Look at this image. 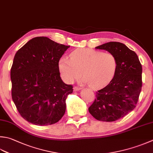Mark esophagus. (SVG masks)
<instances>
[{"instance_id":"obj_1","label":"esophagus","mask_w":153,"mask_h":153,"mask_svg":"<svg viewBox=\"0 0 153 153\" xmlns=\"http://www.w3.org/2000/svg\"><path fill=\"white\" fill-rule=\"evenodd\" d=\"M82 89L81 88H79V87H77V86H75L74 88V90L75 91H79V90H80V89Z\"/></svg>"}]
</instances>
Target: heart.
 Wrapping results in <instances>:
<instances>
[{
    "mask_svg": "<svg viewBox=\"0 0 153 153\" xmlns=\"http://www.w3.org/2000/svg\"><path fill=\"white\" fill-rule=\"evenodd\" d=\"M117 68V60L113 53L90 48H77L70 53V59L62 58L59 61V70L65 82L72 83L83 74L84 82L94 89L109 84Z\"/></svg>",
    "mask_w": 153,
    "mask_h": 153,
    "instance_id": "obj_1",
    "label": "heart"
}]
</instances>
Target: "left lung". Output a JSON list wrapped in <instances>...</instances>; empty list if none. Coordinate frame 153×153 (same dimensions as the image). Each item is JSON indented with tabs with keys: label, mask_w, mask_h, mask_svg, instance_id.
I'll return each mask as SVG.
<instances>
[{
	"label": "left lung",
	"mask_w": 153,
	"mask_h": 153,
	"mask_svg": "<svg viewBox=\"0 0 153 153\" xmlns=\"http://www.w3.org/2000/svg\"><path fill=\"white\" fill-rule=\"evenodd\" d=\"M95 48L113 53L117 68L109 84L96 92L88 110L97 120L115 121L135 108L142 88V65L137 53L124 44L110 42Z\"/></svg>",
	"instance_id": "obj_1"
}]
</instances>
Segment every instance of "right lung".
I'll return each mask as SVG.
<instances>
[{
  "label": "right lung",
  "mask_w": 153,
  "mask_h": 153,
  "mask_svg": "<svg viewBox=\"0 0 153 153\" xmlns=\"http://www.w3.org/2000/svg\"><path fill=\"white\" fill-rule=\"evenodd\" d=\"M68 48L47 37H36L15 54L10 70L12 98L27 121L52 125L64 116L73 86L63 82L59 61Z\"/></svg>",
  "instance_id": "right-lung-1"
}]
</instances>
